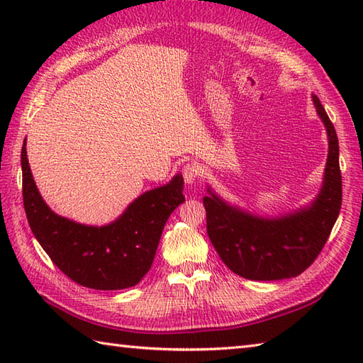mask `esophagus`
<instances>
[{"instance_id":"esophagus-1","label":"esophagus","mask_w":363,"mask_h":363,"mask_svg":"<svg viewBox=\"0 0 363 363\" xmlns=\"http://www.w3.org/2000/svg\"><path fill=\"white\" fill-rule=\"evenodd\" d=\"M199 174V169L195 164H186L182 168V177L184 181H186L189 186H194V184L196 182V177Z\"/></svg>"}]
</instances>
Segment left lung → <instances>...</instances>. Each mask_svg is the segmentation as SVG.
<instances>
[{
  "label": "left lung",
  "mask_w": 363,
  "mask_h": 363,
  "mask_svg": "<svg viewBox=\"0 0 363 363\" xmlns=\"http://www.w3.org/2000/svg\"><path fill=\"white\" fill-rule=\"evenodd\" d=\"M325 123L329 152L325 181L311 206L262 218L230 206L207 187L204 196L207 235L230 272L251 281L289 279L301 274L318 257L342 209V173L338 138L318 96L312 95Z\"/></svg>",
  "instance_id": "8db88e82"
}]
</instances>
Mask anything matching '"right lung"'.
Listing matches in <instances>:
<instances>
[{
  "label": "right lung",
  "mask_w": 363,
  "mask_h": 363,
  "mask_svg": "<svg viewBox=\"0 0 363 363\" xmlns=\"http://www.w3.org/2000/svg\"><path fill=\"white\" fill-rule=\"evenodd\" d=\"M23 204L37 242L52 264L82 287L121 290L148 273L169 215L186 201L184 181L176 174L167 186L145 191L106 226H86L54 213L30 173L26 140L21 148Z\"/></svg>",
  "instance_id": "add662e5"
}]
</instances>
